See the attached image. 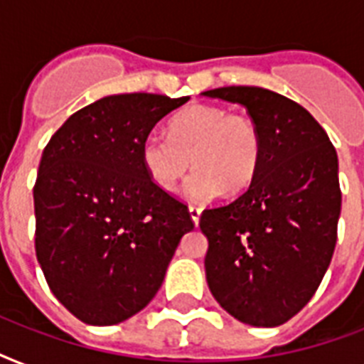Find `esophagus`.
Returning <instances> with one entry per match:
<instances>
[{"instance_id":"obj_1","label":"esophagus","mask_w":364,"mask_h":364,"mask_svg":"<svg viewBox=\"0 0 364 364\" xmlns=\"http://www.w3.org/2000/svg\"><path fill=\"white\" fill-rule=\"evenodd\" d=\"M188 213H191V219H193L194 225H198L200 215H202V208H198V205H188Z\"/></svg>"}]
</instances>
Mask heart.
Masks as SVG:
<instances>
[{
  "instance_id": "obj_1",
  "label": "heart",
  "mask_w": 364,
  "mask_h": 364,
  "mask_svg": "<svg viewBox=\"0 0 364 364\" xmlns=\"http://www.w3.org/2000/svg\"><path fill=\"white\" fill-rule=\"evenodd\" d=\"M260 154L262 139L253 119L213 105L181 111L170 122V136L151 132L139 147L143 170L160 191H173L193 160L196 168L185 181V194L193 200L247 188Z\"/></svg>"
}]
</instances>
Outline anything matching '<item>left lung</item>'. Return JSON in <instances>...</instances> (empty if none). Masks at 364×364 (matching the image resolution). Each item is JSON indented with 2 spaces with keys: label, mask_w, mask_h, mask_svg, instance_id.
Instances as JSON below:
<instances>
[{
  "label": "left lung",
  "mask_w": 364,
  "mask_h": 364,
  "mask_svg": "<svg viewBox=\"0 0 364 364\" xmlns=\"http://www.w3.org/2000/svg\"><path fill=\"white\" fill-rule=\"evenodd\" d=\"M240 104L259 126L253 183L230 204L204 210L205 279L221 308L253 327H277L319 287L336 245L342 193L327 132L293 100L260 87L204 92Z\"/></svg>",
  "instance_id": "obj_1"
}]
</instances>
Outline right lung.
Listing matches in <instances>:
<instances>
[{"instance_id":"right-lung-1","label":"right lung","mask_w":364,"mask_h":364,"mask_svg":"<svg viewBox=\"0 0 364 364\" xmlns=\"http://www.w3.org/2000/svg\"><path fill=\"white\" fill-rule=\"evenodd\" d=\"M185 98L117 94L82 107L43 151L33 205L36 255L53 294L88 325H117L153 300L183 234L187 205L160 191L143 137Z\"/></svg>"}]
</instances>
